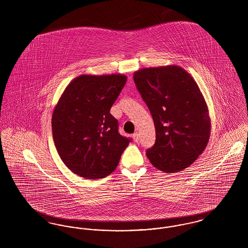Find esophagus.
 I'll list each match as a JSON object with an SVG mask.
<instances>
[{"mask_svg": "<svg viewBox=\"0 0 248 248\" xmlns=\"http://www.w3.org/2000/svg\"><path fill=\"white\" fill-rule=\"evenodd\" d=\"M132 137H133V140H134V141L138 142L139 140H140V137H139V134H138V132L134 133V134L132 135Z\"/></svg>", "mask_w": 248, "mask_h": 248, "instance_id": "obj_1", "label": "esophagus"}]
</instances>
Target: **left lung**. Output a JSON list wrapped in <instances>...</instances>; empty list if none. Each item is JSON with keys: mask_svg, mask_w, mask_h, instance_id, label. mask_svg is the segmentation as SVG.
Segmentation results:
<instances>
[{"mask_svg": "<svg viewBox=\"0 0 248 248\" xmlns=\"http://www.w3.org/2000/svg\"><path fill=\"white\" fill-rule=\"evenodd\" d=\"M134 81L154 119L156 140L146 152L150 162L169 174L187 168L204 151L211 131L199 86L178 66L142 69Z\"/></svg>", "mask_w": 248, "mask_h": 248, "instance_id": "1", "label": "left lung"}]
</instances>
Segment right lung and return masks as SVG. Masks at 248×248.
<instances>
[{"instance_id":"obj_1","label":"right lung","mask_w":248,"mask_h":248,"mask_svg":"<svg viewBox=\"0 0 248 248\" xmlns=\"http://www.w3.org/2000/svg\"><path fill=\"white\" fill-rule=\"evenodd\" d=\"M126 80L122 74L81 75L59 98L52 116L53 139L61 160L76 175L106 177L132 141L120 135L118 121L109 113Z\"/></svg>"}]
</instances>
